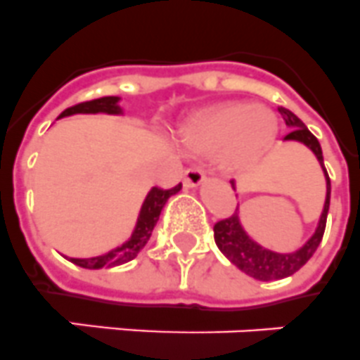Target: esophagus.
Returning <instances> with one entry per match:
<instances>
[{
	"label": "esophagus",
	"instance_id": "obj_1",
	"mask_svg": "<svg viewBox=\"0 0 360 360\" xmlns=\"http://www.w3.org/2000/svg\"><path fill=\"white\" fill-rule=\"evenodd\" d=\"M203 181L205 174L201 172V168H188V170L183 174V185H185L186 188H198Z\"/></svg>",
	"mask_w": 360,
	"mask_h": 360
}]
</instances>
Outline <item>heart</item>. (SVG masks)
Wrapping results in <instances>:
<instances>
[{
  "label": "heart",
  "mask_w": 360,
  "mask_h": 360,
  "mask_svg": "<svg viewBox=\"0 0 360 360\" xmlns=\"http://www.w3.org/2000/svg\"><path fill=\"white\" fill-rule=\"evenodd\" d=\"M276 117L264 105H216L190 117L177 131L181 146L195 153L219 150L229 172L250 170L276 137Z\"/></svg>",
  "instance_id": "heart-1"
}]
</instances>
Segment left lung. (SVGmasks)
Here are the masks:
<instances>
[{
	"mask_svg": "<svg viewBox=\"0 0 360 360\" xmlns=\"http://www.w3.org/2000/svg\"><path fill=\"white\" fill-rule=\"evenodd\" d=\"M278 111L283 117L285 124L291 128V134L285 135L283 141L302 143L304 146L309 148L311 152L315 153L316 159H319L326 177V201L313 236L300 249L292 250V252H274V250H269L259 245L258 241L252 240L245 232V229L241 226L238 210L232 216L225 217V219L214 225V240H216L217 249L221 250L223 255L231 259V264L236 265L240 271L256 278V280H264V282L291 276V274L297 273L302 265H306V262L311 256L315 255L316 247L320 245L322 236H324L326 219H328L329 210V195H331V181H329V175L326 172L322 148H320L316 137L311 134L309 129L306 128V124L302 122L292 111L285 110V108H278ZM232 188H236L234 181H232Z\"/></svg>",
	"mask_w": 360,
	"mask_h": 360,
	"instance_id": "8db88e82",
	"label": "left lung"
}]
</instances>
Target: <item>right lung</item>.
I'll use <instances>...</instances> for the list:
<instances>
[{"label": "right lung", "instance_id": "1", "mask_svg": "<svg viewBox=\"0 0 360 360\" xmlns=\"http://www.w3.org/2000/svg\"><path fill=\"white\" fill-rule=\"evenodd\" d=\"M120 96H102V98H95V101L82 102V104L71 105L65 111L60 113L58 119L62 117H69V115L77 113H108V115H122V108H120ZM181 190V185L174 186L170 190L162 188H152L144 198V203L139 212L137 223L131 232V236L124 241L122 245L115 247V249L108 250L105 255L93 256V258H69L75 265L84 269H110L122 265L129 259H134L135 256L144 249L150 236H152L153 226L157 225V219L161 216L162 207L166 201L174 194H177Z\"/></svg>", "mask_w": 360, "mask_h": 360}]
</instances>
